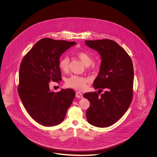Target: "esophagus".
Wrapping results in <instances>:
<instances>
[{
	"label": "esophagus",
	"instance_id": "34e87169",
	"mask_svg": "<svg viewBox=\"0 0 157 157\" xmlns=\"http://www.w3.org/2000/svg\"><path fill=\"white\" fill-rule=\"evenodd\" d=\"M76 97L78 98H82L83 95L81 92H78L76 93Z\"/></svg>",
	"mask_w": 157,
	"mask_h": 157
}]
</instances>
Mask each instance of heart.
I'll use <instances>...</instances> for the list:
<instances>
[{"instance_id":"heart-1","label":"heart","mask_w":157,"mask_h":157,"mask_svg":"<svg viewBox=\"0 0 157 157\" xmlns=\"http://www.w3.org/2000/svg\"><path fill=\"white\" fill-rule=\"evenodd\" d=\"M76 55L82 61L85 66L87 67L90 65L92 67H94L95 65L94 63H92L93 59L89 53L85 52H79L76 53ZM69 61V58L67 56H65L60 59L59 67L62 72H67L68 71ZM89 81V79L86 77L78 75H72L67 78L65 83L68 87L74 88L75 90H84L86 87V84Z\"/></svg>"}]
</instances>
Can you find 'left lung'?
I'll return each mask as SVG.
<instances>
[{
  "label": "left lung",
  "mask_w": 157,
  "mask_h": 157,
  "mask_svg": "<svg viewBox=\"0 0 157 157\" xmlns=\"http://www.w3.org/2000/svg\"><path fill=\"white\" fill-rule=\"evenodd\" d=\"M85 44L99 53L102 59L99 72L94 81L97 92L85 93L90 102L86 110L88 122L95 127L105 128L118 121L131 104L133 94L134 67L127 52L112 40H85Z\"/></svg>",
  "instance_id": "8db88e82"
}]
</instances>
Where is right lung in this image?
Here are the masks:
<instances>
[{"instance_id": "1", "label": "right lung", "mask_w": 157, "mask_h": 157, "mask_svg": "<svg viewBox=\"0 0 157 157\" xmlns=\"http://www.w3.org/2000/svg\"><path fill=\"white\" fill-rule=\"evenodd\" d=\"M76 44L45 37L33 46L21 62L18 94L30 117L42 125L60 124L75 97L72 89L51 91L49 82L62 80L60 56Z\"/></svg>"}]
</instances>
